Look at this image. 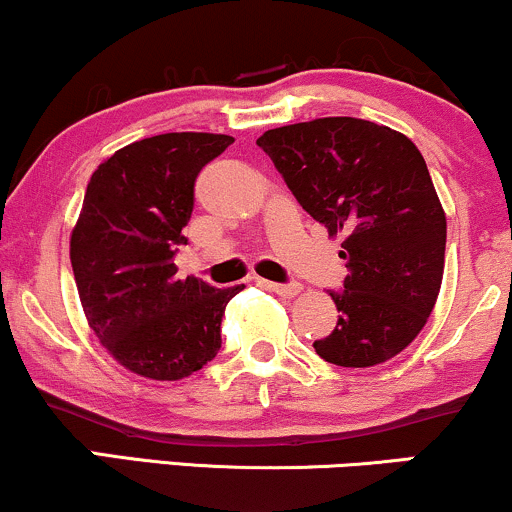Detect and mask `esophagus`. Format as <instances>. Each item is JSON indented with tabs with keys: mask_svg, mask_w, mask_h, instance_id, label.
Wrapping results in <instances>:
<instances>
[{
	"mask_svg": "<svg viewBox=\"0 0 512 512\" xmlns=\"http://www.w3.org/2000/svg\"><path fill=\"white\" fill-rule=\"evenodd\" d=\"M262 286L267 288V291H274L276 295H281V298H295L303 288H300V283H272V281H262Z\"/></svg>",
	"mask_w": 512,
	"mask_h": 512,
	"instance_id": "esophagus-1",
	"label": "esophagus"
}]
</instances>
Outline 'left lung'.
<instances>
[{"label": "left lung", "mask_w": 512, "mask_h": 512, "mask_svg": "<svg viewBox=\"0 0 512 512\" xmlns=\"http://www.w3.org/2000/svg\"><path fill=\"white\" fill-rule=\"evenodd\" d=\"M295 200L341 233L336 329L312 343L338 367H374L415 341L441 291L446 214L427 162L403 133L353 116L272 128L257 138Z\"/></svg>", "instance_id": "left-lung-1"}]
</instances>
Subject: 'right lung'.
I'll return each mask as SVG.
<instances>
[{
    "instance_id": "1",
    "label": "right lung",
    "mask_w": 512,
    "mask_h": 512,
    "mask_svg": "<svg viewBox=\"0 0 512 512\" xmlns=\"http://www.w3.org/2000/svg\"><path fill=\"white\" fill-rule=\"evenodd\" d=\"M233 143L219 133H162L104 159L71 233V267L90 329L138 377L178 381L214 360L226 303L245 286L178 279L200 169Z\"/></svg>"
}]
</instances>
